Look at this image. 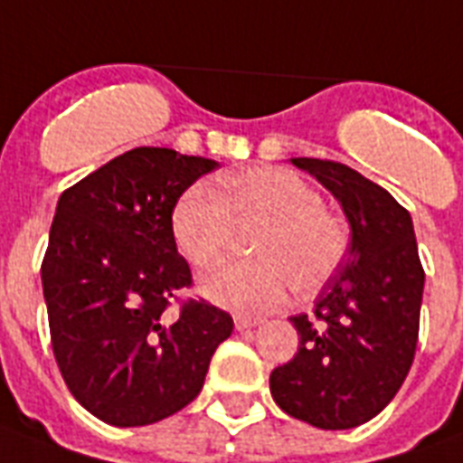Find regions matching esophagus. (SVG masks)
Listing matches in <instances>:
<instances>
[{
  "label": "esophagus",
  "mask_w": 463,
  "mask_h": 463,
  "mask_svg": "<svg viewBox=\"0 0 463 463\" xmlns=\"http://www.w3.org/2000/svg\"><path fill=\"white\" fill-rule=\"evenodd\" d=\"M261 318L259 317H244V314H238L235 317V328L238 330H250V328H257Z\"/></svg>",
  "instance_id": "obj_1"
}]
</instances>
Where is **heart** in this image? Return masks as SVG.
Here are the masks:
<instances>
[{
	"label": "heart",
	"instance_id": "heart-1",
	"mask_svg": "<svg viewBox=\"0 0 463 463\" xmlns=\"http://www.w3.org/2000/svg\"><path fill=\"white\" fill-rule=\"evenodd\" d=\"M240 228H261L251 242L259 259L206 278L202 292L244 314L276 309L295 285L299 292H317L349 250L345 221L323 206L317 187L288 168L240 173L228 180L225 197L206 183H194L173 206V240L202 270L219 269L231 257Z\"/></svg>",
	"mask_w": 463,
	"mask_h": 463
}]
</instances>
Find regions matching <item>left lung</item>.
Wrapping results in <instances>:
<instances>
[{
	"instance_id": "obj_1",
	"label": "left lung",
	"mask_w": 463,
	"mask_h": 463,
	"mask_svg": "<svg viewBox=\"0 0 463 463\" xmlns=\"http://www.w3.org/2000/svg\"><path fill=\"white\" fill-rule=\"evenodd\" d=\"M292 164L340 202L352 242L314 314L290 318L299 347L273 368L270 394L304 423L347 430L381 414L407 378L426 273L411 216L388 190L337 161L299 156Z\"/></svg>"
}]
</instances>
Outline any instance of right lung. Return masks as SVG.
<instances>
[{"label": "right lung", "mask_w": 463, "mask_h": 463, "mask_svg": "<svg viewBox=\"0 0 463 463\" xmlns=\"http://www.w3.org/2000/svg\"><path fill=\"white\" fill-rule=\"evenodd\" d=\"M219 161L135 146L63 190L43 261L52 349L71 394L104 423L149 426L204 385L232 318L193 285L171 213Z\"/></svg>", "instance_id": "add662e5"}]
</instances>
